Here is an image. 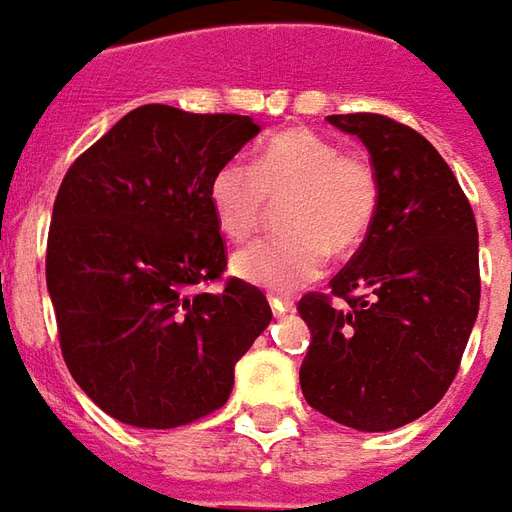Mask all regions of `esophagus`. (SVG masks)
I'll return each instance as SVG.
<instances>
[{"label": "esophagus", "instance_id": "34e87169", "mask_svg": "<svg viewBox=\"0 0 512 512\" xmlns=\"http://www.w3.org/2000/svg\"><path fill=\"white\" fill-rule=\"evenodd\" d=\"M268 305H271V310H274V316H285V313H291L293 310V299H288V296H268Z\"/></svg>", "mask_w": 512, "mask_h": 512}]
</instances>
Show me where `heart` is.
<instances>
[{"instance_id":"b5f03b06","label":"heart","mask_w":512,"mask_h":512,"mask_svg":"<svg viewBox=\"0 0 512 512\" xmlns=\"http://www.w3.org/2000/svg\"><path fill=\"white\" fill-rule=\"evenodd\" d=\"M285 235L257 241L232 257V274L266 291L313 282L327 255H349L366 241L380 210V180L363 155L310 130H285L252 157L227 160L207 182L219 230L230 241L252 238L268 202L285 199Z\"/></svg>"}]
</instances>
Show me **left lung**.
<instances>
[{
    "instance_id": "8db88e82",
    "label": "left lung",
    "mask_w": 512,
    "mask_h": 512,
    "mask_svg": "<svg viewBox=\"0 0 512 512\" xmlns=\"http://www.w3.org/2000/svg\"><path fill=\"white\" fill-rule=\"evenodd\" d=\"M327 121L366 144L380 210L332 291L299 299L310 327L299 382L332 421L388 432L432 410L455 380L480 310L477 221L424 135L380 113Z\"/></svg>"
}]
</instances>
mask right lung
I'll return each instance as SVG.
<instances>
[{"label":"right lung","instance_id":"add662e5","mask_svg":"<svg viewBox=\"0 0 512 512\" xmlns=\"http://www.w3.org/2000/svg\"><path fill=\"white\" fill-rule=\"evenodd\" d=\"M257 132L235 113L135 107L60 182L46 244L60 349L121 424L171 430L219 410L271 321L249 282L199 291L227 268L207 182Z\"/></svg>","mask_w":512,"mask_h":512}]
</instances>
